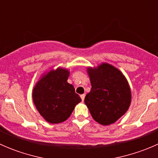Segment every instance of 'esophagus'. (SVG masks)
Wrapping results in <instances>:
<instances>
[{
    "label": "esophagus",
    "instance_id": "obj_1",
    "mask_svg": "<svg viewBox=\"0 0 158 158\" xmlns=\"http://www.w3.org/2000/svg\"><path fill=\"white\" fill-rule=\"evenodd\" d=\"M85 94H82V95H80V97H81V98H82V101H84V99H85Z\"/></svg>",
    "mask_w": 158,
    "mask_h": 158
}]
</instances>
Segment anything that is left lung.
<instances>
[{
    "instance_id": "left-lung-1",
    "label": "left lung",
    "mask_w": 158,
    "mask_h": 158,
    "mask_svg": "<svg viewBox=\"0 0 158 158\" xmlns=\"http://www.w3.org/2000/svg\"><path fill=\"white\" fill-rule=\"evenodd\" d=\"M92 89L85 103L94 120L102 125L114 123L126 113L131 102L128 80L118 69L107 63L87 68Z\"/></svg>"
}]
</instances>
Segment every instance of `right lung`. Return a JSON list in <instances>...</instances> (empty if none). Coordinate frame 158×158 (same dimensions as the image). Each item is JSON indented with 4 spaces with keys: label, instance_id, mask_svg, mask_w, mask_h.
I'll list each match as a JSON object with an SVG mask.
<instances>
[{
    "label": "right lung",
    "instance_id": "obj_1",
    "mask_svg": "<svg viewBox=\"0 0 158 158\" xmlns=\"http://www.w3.org/2000/svg\"><path fill=\"white\" fill-rule=\"evenodd\" d=\"M68 69L50 68L44 73L33 89V101L40 115L51 124L67 120L82 99L67 82Z\"/></svg>",
    "mask_w": 158,
    "mask_h": 158
}]
</instances>
